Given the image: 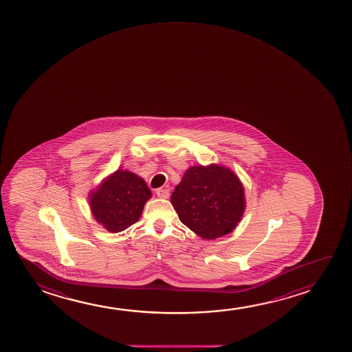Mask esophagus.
I'll return each instance as SVG.
<instances>
[{
    "instance_id": "1",
    "label": "esophagus",
    "mask_w": 352,
    "mask_h": 352,
    "mask_svg": "<svg viewBox=\"0 0 352 352\" xmlns=\"http://www.w3.org/2000/svg\"><path fill=\"white\" fill-rule=\"evenodd\" d=\"M156 195L160 198H168L169 190H167V188H157L156 190Z\"/></svg>"
}]
</instances>
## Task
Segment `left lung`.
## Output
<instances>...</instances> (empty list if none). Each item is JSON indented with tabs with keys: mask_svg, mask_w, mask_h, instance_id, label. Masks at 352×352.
I'll use <instances>...</instances> for the list:
<instances>
[{
	"mask_svg": "<svg viewBox=\"0 0 352 352\" xmlns=\"http://www.w3.org/2000/svg\"><path fill=\"white\" fill-rule=\"evenodd\" d=\"M170 202L180 221L203 239L231 233L245 209L241 180L231 169L215 164L190 167Z\"/></svg>",
	"mask_w": 352,
	"mask_h": 352,
	"instance_id": "8db88e82",
	"label": "left lung"
}]
</instances>
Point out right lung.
<instances>
[{"instance_id":"1","label":"right lung","mask_w":352,"mask_h":352,"mask_svg":"<svg viewBox=\"0 0 352 352\" xmlns=\"http://www.w3.org/2000/svg\"><path fill=\"white\" fill-rule=\"evenodd\" d=\"M89 197L95 220L107 231L118 233L140 220L151 191L138 175L118 169L91 191Z\"/></svg>"}]
</instances>
